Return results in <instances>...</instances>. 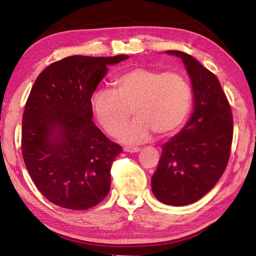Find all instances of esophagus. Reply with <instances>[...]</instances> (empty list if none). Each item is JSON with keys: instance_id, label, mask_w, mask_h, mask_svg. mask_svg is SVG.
I'll return each instance as SVG.
<instances>
[{"instance_id": "1", "label": "esophagus", "mask_w": 256, "mask_h": 256, "mask_svg": "<svg viewBox=\"0 0 256 256\" xmlns=\"http://www.w3.org/2000/svg\"><path fill=\"white\" fill-rule=\"evenodd\" d=\"M124 151H126V152H130V154H136L140 151V148H138V146H125Z\"/></svg>"}]
</instances>
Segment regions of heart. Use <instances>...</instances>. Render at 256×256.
Segmentation results:
<instances>
[{"instance_id": "heart-1", "label": "heart", "mask_w": 256, "mask_h": 256, "mask_svg": "<svg viewBox=\"0 0 256 256\" xmlns=\"http://www.w3.org/2000/svg\"><path fill=\"white\" fill-rule=\"evenodd\" d=\"M112 89H98L90 102L99 124L110 136L118 134L130 114L137 118L120 133V141L138 144L154 131L159 136L180 126L190 105V88L177 72L138 66L112 80Z\"/></svg>"}]
</instances>
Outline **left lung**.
I'll return each mask as SVG.
<instances>
[{
  "mask_svg": "<svg viewBox=\"0 0 256 256\" xmlns=\"http://www.w3.org/2000/svg\"><path fill=\"white\" fill-rule=\"evenodd\" d=\"M183 60L193 92V110L180 133L162 146L151 190L167 206H188L214 188L228 164L232 116L222 84L192 56L167 50Z\"/></svg>",
  "mask_w": 256,
  "mask_h": 256,
  "instance_id": "left-lung-1",
  "label": "left lung"
}]
</instances>
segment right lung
Wrapping results in <instances>:
<instances>
[{
  "label": "right lung",
  "mask_w": 256,
  "mask_h": 256,
  "mask_svg": "<svg viewBox=\"0 0 256 256\" xmlns=\"http://www.w3.org/2000/svg\"><path fill=\"white\" fill-rule=\"evenodd\" d=\"M73 55L52 63L34 81L22 116V156L47 200L70 210L100 203L122 146L92 122V99L108 66L128 60Z\"/></svg>",
  "instance_id": "right-lung-1"
}]
</instances>
